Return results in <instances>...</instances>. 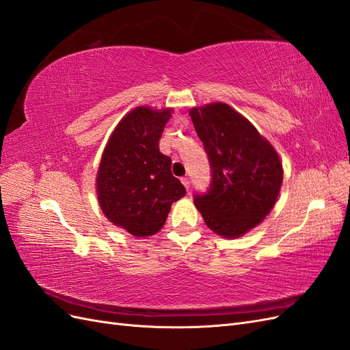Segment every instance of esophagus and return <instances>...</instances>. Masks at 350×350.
<instances>
[{"mask_svg": "<svg viewBox=\"0 0 350 350\" xmlns=\"http://www.w3.org/2000/svg\"><path fill=\"white\" fill-rule=\"evenodd\" d=\"M181 183L184 184V187H185L187 189L189 188V179H188V178H185V176H184V178H181Z\"/></svg>", "mask_w": 350, "mask_h": 350, "instance_id": "obj_1", "label": "esophagus"}]
</instances>
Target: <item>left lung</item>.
<instances>
[{
  "label": "left lung",
  "mask_w": 350,
  "mask_h": 350,
  "mask_svg": "<svg viewBox=\"0 0 350 350\" xmlns=\"http://www.w3.org/2000/svg\"><path fill=\"white\" fill-rule=\"evenodd\" d=\"M211 165V187L194 204L206 225L235 239L258 226L278 201L283 166L273 144L228 103L189 109Z\"/></svg>",
  "instance_id": "obj_1"
}]
</instances>
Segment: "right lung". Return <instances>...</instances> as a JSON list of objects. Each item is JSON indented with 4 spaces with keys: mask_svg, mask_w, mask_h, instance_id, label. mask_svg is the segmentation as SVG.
Here are the masks:
<instances>
[{
    "mask_svg": "<svg viewBox=\"0 0 350 350\" xmlns=\"http://www.w3.org/2000/svg\"><path fill=\"white\" fill-rule=\"evenodd\" d=\"M172 112L131 109L111 133L98 167L96 196L105 217L137 238L157 234L172 203L185 196L171 172V157L159 150Z\"/></svg>",
    "mask_w": 350,
    "mask_h": 350,
    "instance_id": "add662e5",
    "label": "right lung"
}]
</instances>
